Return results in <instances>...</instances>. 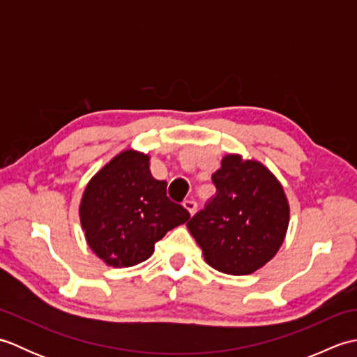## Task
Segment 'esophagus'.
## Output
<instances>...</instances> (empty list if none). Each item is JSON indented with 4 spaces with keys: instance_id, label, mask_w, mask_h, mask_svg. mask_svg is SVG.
Here are the masks:
<instances>
[{
    "instance_id": "esophagus-1",
    "label": "esophagus",
    "mask_w": 357,
    "mask_h": 357,
    "mask_svg": "<svg viewBox=\"0 0 357 357\" xmlns=\"http://www.w3.org/2000/svg\"><path fill=\"white\" fill-rule=\"evenodd\" d=\"M184 207H185L188 213H190V216H193L196 213V208H198V204H196L193 199H187L184 202Z\"/></svg>"
}]
</instances>
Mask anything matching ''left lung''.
Returning a JSON list of instances; mask_svg holds the SVG:
<instances>
[{
    "label": "left lung",
    "mask_w": 357,
    "mask_h": 357,
    "mask_svg": "<svg viewBox=\"0 0 357 357\" xmlns=\"http://www.w3.org/2000/svg\"><path fill=\"white\" fill-rule=\"evenodd\" d=\"M216 196L187 224L211 268L225 275H252L284 244L290 206L282 184L256 159L222 158L213 173Z\"/></svg>",
    "instance_id": "left-lung-1"
}]
</instances>
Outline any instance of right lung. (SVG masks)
Here are the masks:
<instances>
[{"label":"right lung","instance_id":"1","mask_svg":"<svg viewBox=\"0 0 357 357\" xmlns=\"http://www.w3.org/2000/svg\"><path fill=\"white\" fill-rule=\"evenodd\" d=\"M167 183L150 173V156L126 149L87 183L79 202V222L90 250L113 268L147 261L155 242L185 224L188 211L172 202Z\"/></svg>","mask_w":357,"mask_h":357}]
</instances>
